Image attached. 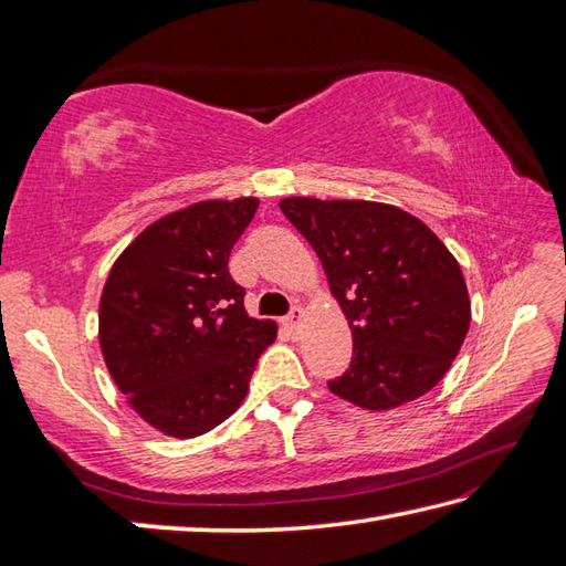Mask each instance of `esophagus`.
Here are the masks:
<instances>
[{
  "label": "esophagus",
  "instance_id": "34e87169",
  "mask_svg": "<svg viewBox=\"0 0 566 566\" xmlns=\"http://www.w3.org/2000/svg\"><path fill=\"white\" fill-rule=\"evenodd\" d=\"M304 316H306V311H304V306H294L292 311H290V316L284 318V326L290 328V331H296L298 326H302V321H304Z\"/></svg>",
  "mask_w": 566,
  "mask_h": 566
}]
</instances>
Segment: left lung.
<instances>
[{
  "label": "left lung",
  "instance_id": "8db88e82",
  "mask_svg": "<svg viewBox=\"0 0 566 566\" xmlns=\"http://www.w3.org/2000/svg\"><path fill=\"white\" fill-rule=\"evenodd\" d=\"M280 209L316 250L353 333L350 369L328 389L391 411L436 387L472 321L460 262L442 240L381 201L286 197Z\"/></svg>",
  "mask_w": 566,
  "mask_h": 566
}]
</instances>
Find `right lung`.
Returning <instances> with one entry per match:
<instances>
[{"mask_svg":"<svg viewBox=\"0 0 566 566\" xmlns=\"http://www.w3.org/2000/svg\"><path fill=\"white\" fill-rule=\"evenodd\" d=\"M258 197L189 203L130 240L99 298V347L128 406L167 438H197L243 403L276 323L248 316L228 255Z\"/></svg>","mask_w":566,"mask_h":566,"instance_id":"right-lung-1","label":"right lung"}]
</instances>
